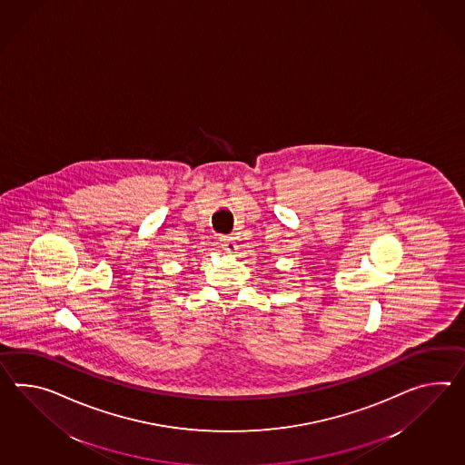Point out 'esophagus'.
Masks as SVG:
<instances>
[{
  "instance_id": "obj_1",
  "label": "esophagus",
  "mask_w": 465,
  "mask_h": 465,
  "mask_svg": "<svg viewBox=\"0 0 465 465\" xmlns=\"http://www.w3.org/2000/svg\"><path fill=\"white\" fill-rule=\"evenodd\" d=\"M220 242H222V247H223V250H225L227 253H235L237 243H235L233 237H222L220 238Z\"/></svg>"
}]
</instances>
